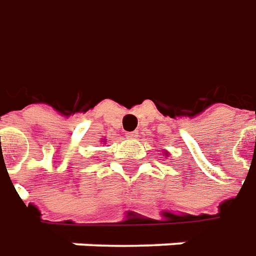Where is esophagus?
<instances>
[{"label":"esophagus","instance_id":"obj_1","mask_svg":"<svg viewBox=\"0 0 256 256\" xmlns=\"http://www.w3.org/2000/svg\"><path fill=\"white\" fill-rule=\"evenodd\" d=\"M126 136H128V138H136V137L138 136V133H137V132H128V133H126Z\"/></svg>","mask_w":256,"mask_h":256}]
</instances>
